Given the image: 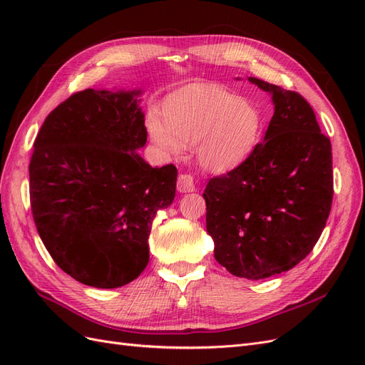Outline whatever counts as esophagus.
<instances>
[{
	"instance_id": "esophagus-1",
	"label": "esophagus",
	"mask_w": 365,
	"mask_h": 365,
	"mask_svg": "<svg viewBox=\"0 0 365 365\" xmlns=\"http://www.w3.org/2000/svg\"><path fill=\"white\" fill-rule=\"evenodd\" d=\"M196 187H195V181H193V176L192 175H180L178 178V192L180 193H190L195 192Z\"/></svg>"
}]
</instances>
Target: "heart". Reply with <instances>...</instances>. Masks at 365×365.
Listing matches in <instances>:
<instances>
[{
	"label": "heart",
	"mask_w": 365,
	"mask_h": 365,
	"mask_svg": "<svg viewBox=\"0 0 365 365\" xmlns=\"http://www.w3.org/2000/svg\"><path fill=\"white\" fill-rule=\"evenodd\" d=\"M164 119L150 114L149 135L163 153L180 155L195 146L202 169L222 173L235 169L251 152L260 134V115L245 98L216 85L193 83L164 103Z\"/></svg>",
	"instance_id": "b5f03b06"
}]
</instances>
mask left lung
Masks as SVG:
<instances>
[{
	"mask_svg": "<svg viewBox=\"0 0 365 365\" xmlns=\"http://www.w3.org/2000/svg\"><path fill=\"white\" fill-rule=\"evenodd\" d=\"M248 81L271 96L267 134L235 170L210 180L202 196L217 263L260 280L294 268L322 236L334 196L332 146L300 94Z\"/></svg>",
	"mask_w": 365,
	"mask_h": 365,
	"instance_id": "8db88e82",
	"label": "left lung"
}]
</instances>
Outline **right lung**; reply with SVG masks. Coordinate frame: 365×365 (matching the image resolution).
<instances>
[{
    "label": "right lung",
    "instance_id": "obj_1",
    "mask_svg": "<svg viewBox=\"0 0 365 365\" xmlns=\"http://www.w3.org/2000/svg\"><path fill=\"white\" fill-rule=\"evenodd\" d=\"M143 90H85L62 102L35 140L31 213L58 267L77 282L113 289L149 262L152 220L175 200L178 170L152 168Z\"/></svg>",
    "mask_w": 365,
    "mask_h": 365
}]
</instances>
